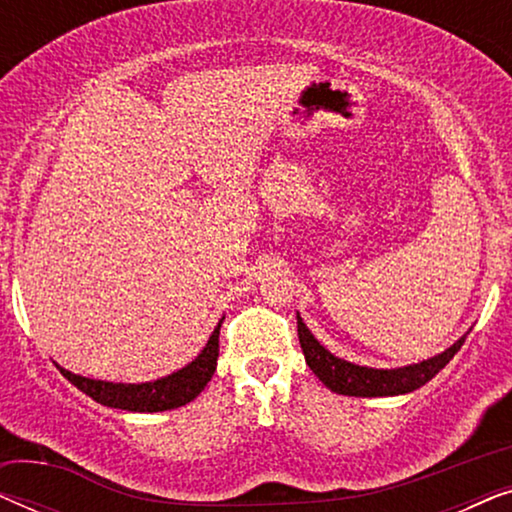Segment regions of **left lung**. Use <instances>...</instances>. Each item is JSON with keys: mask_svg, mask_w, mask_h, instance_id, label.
Masks as SVG:
<instances>
[{"mask_svg": "<svg viewBox=\"0 0 512 512\" xmlns=\"http://www.w3.org/2000/svg\"><path fill=\"white\" fill-rule=\"evenodd\" d=\"M298 317V340L303 347L305 361L314 375L326 384L328 389L342 396H363V398H377V396H401L410 394L426 382L433 380L440 370H443L454 354L464 345V338H459L452 347L440 352L431 359H424L419 363H410V366L401 368H368L359 366V363L338 359V356L328 352L321 342L314 338L310 328L300 314Z\"/></svg>", "mask_w": 512, "mask_h": 512, "instance_id": "1", "label": "left lung"}]
</instances>
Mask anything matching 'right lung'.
Segmentation results:
<instances>
[{"label":"right lung","mask_w":512,"mask_h":512,"mask_svg":"<svg viewBox=\"0 0 512 512\" xmlns=\"http://www.w3.org/2000/svg\"><path fill=\"white\" fill-rule=\"evenodd\" d=\"M219 326L209 335L207 345L202 352L188 363V366L179 368L177 373L160 377L153 382H139V384H123V382H107V380H90V377L74 375L58 366L62 375L81 389L83 394L93 398V401L107 405V408L130 410V412H165L181 408V405L191 403L207 382L212 380L216 370V359H219Z\"/></svg>","instance_id":"obj_1"}]
</instances>
